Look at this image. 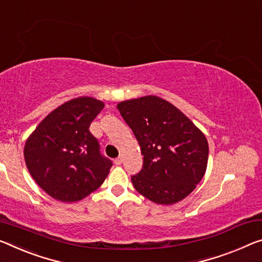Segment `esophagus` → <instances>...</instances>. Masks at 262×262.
<instances>
[{"label":"esophagus","instance_id":"34e87169","mask_svg":"<svg viewBox=\"0 0 262 262\" xmlns=\"http://www.w3.org/2000/svg\"><path fill=\"white\" fill-rule=\"evenodd\" d=\"M122 162H123L122 157H118V158L115 159V164L117 165V166H119V165H122Z\"/></svg>","mask_w":262,"mask_h":262}]
</instances>
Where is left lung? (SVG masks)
<instances>
[{
  "mask_svg": "<svg viewBox=\"0 0 262 262\" xmlns=\"http://www.w3.org/2000/svg\"><path fill=\"white\" fill-rule=\"evenodd\" d=\"M117 108L144 156L143 168L131 177L136 190L160 205L186 198L206 172L205 135L179 108L157 96L124 100Z\"/></svg>",
  "mask_w": 262,
  "mask_h": 262,
  "instance_id": "1",
  "label": "left lung"
}]
</instances>
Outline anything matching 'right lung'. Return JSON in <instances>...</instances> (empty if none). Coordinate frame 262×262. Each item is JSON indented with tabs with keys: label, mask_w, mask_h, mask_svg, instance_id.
Here are the masks:
<instances>
[{
	"label": "right lung",
	"mask_w": 262,
	"mask_h": 262,
	"mask_svg": "<svg viewBox=\"0 0 262 262\" xmlns=\"http://www.w3.org/2000/svg\"><path fill=\"white\" fill-rule=\"evenodd\" d=\"M104 103L78 97L62 104L44 118L24 145L31 177L54 199L74 203L104 183L112 162L102 156L90 124Z\"/></svg>",
	"instance_id": "obj_1"
}]
</instances>
